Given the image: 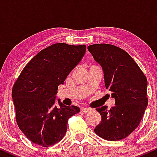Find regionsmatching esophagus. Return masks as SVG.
<instances>
[{
    "label": "esophagus",
    "instance_id": "obj_1",
    "mask_svg": "<svg viewBox=\"0 0 157 157\" xmlns=\"http://www.w3.org/2000/svg\"><path fill=\"white\" fill-rule=\"evenodd\" d=\"M81 110H82V112H84V113H88V112H89L90 111H91V109H89V108H81Z\"/></svg>",
    "mask_w": 157,
    "mask_h": 157
}]
</instances>
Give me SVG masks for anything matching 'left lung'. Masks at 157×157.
I'll list each match as a JSON object with an SVG mask.
<instances>
[{
	"label": "left lung",
	"instance_id": "1",
	"mask_svg": "<svg viewBox=\"0 0 157 157\" xmlns=\"http://www.w3.org/2000/svg\"><path fill=\"white\" fill-rule=\"evenodd\" d=\"M101 66L105 86L111 91L115 105L97 109L102 121L94 128L99 136L109 141L127 137L138 127L147 106V81L138 65L125 51L113 45L88 46Z\"/></svg>",
	"mask_w": 157,
	"mask_h": 157
}]
</instances>
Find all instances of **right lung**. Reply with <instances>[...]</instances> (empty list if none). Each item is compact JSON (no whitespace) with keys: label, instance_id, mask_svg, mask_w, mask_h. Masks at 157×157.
<instances>
[{"label":"right lung","instance_id":"1","mask_svg":"<svg viewBox=\"0 0 157 157\" xmlns=\"http://www.w3.org/2000/svg\"><path fill=\"white\" fill-rule=\"evenodd\" d=\"M85 45L55 44L41 50L25 66L12 88L16 121L30 141L43 147L60 142L66 133L68 120L80 112L75 105L57 100L59 85L83 57Z\"/></svg>","mask_w":157,"mask_h":157}]
</instances>
